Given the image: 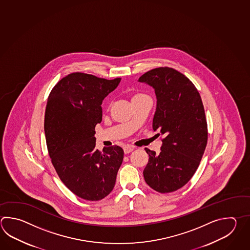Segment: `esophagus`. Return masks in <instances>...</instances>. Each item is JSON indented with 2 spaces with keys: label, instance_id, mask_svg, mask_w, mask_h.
Masks as SVG:
<instances>
[{
  "label": "esophagus",
  "instance_id": "obj_1",
  "mask_svg": "<svg viewBox=\"0 0 250 250\" xmlns=\"http://www.w3.org/2000/svg\"><path fill=\"white\" fill-rule=\"evenodd\" d=\"M133 149H134V147L131 146V145H127V146L124 147V152L128 154V153L132 152Z\"/></svg>",
  "mask_w": 250,
  "mask_h": 250
}]
</instances>
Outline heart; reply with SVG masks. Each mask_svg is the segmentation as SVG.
<instances>
[{
    "label": "heart",
    "instance_id": "heart-1",
    "mask_svg": "<svg viewBox=\"0 0 250 250\" xmlns=\"http://www.w3.org/2000/svg\"><path fill=\"white\" fill-rule=\"evenodd\" d=\"M144 94H141V93H139V94H136V95H134L133 97H138V96H143Z\"/></svg>",
    "mask_w": 250,
    "mask_h": 250
}]
</instances>
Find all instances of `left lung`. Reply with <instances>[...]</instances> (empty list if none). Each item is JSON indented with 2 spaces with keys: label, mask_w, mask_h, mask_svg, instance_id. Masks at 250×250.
Here are the masks:
<instances>
[{
  "label": "left lung",
  "mask_w": 250,
  "mask_h": 250,
  "mask_svg": "<svg viewBox=\"0 0 250 250\" xmlns=\"http://www.w3.org/2000/svg\"><path fill=\"white\" fill-rule=\"evenodd\" d=\"M138 81L155 90L152 127L164 136L159 154L145 148L149 158L143 176L156 191L173 192L191 179L204 154L208 143L204 106L192 82L171 67L154 68Z\"/></svg>",
  "instance_id": "left-lung-1"
}]
</instances>
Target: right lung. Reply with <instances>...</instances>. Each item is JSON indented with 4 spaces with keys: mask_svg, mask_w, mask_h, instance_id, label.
<instances>
[{
    "mask_svg": "<svg viewBox=\"0 0 250 250\" xmlns=\"http://www.w3.org/2000/svg\"><path fill=\"white\" fill-rule=\"evenodd\" d=\"M120 81L76 72L58 82L48 97L44 132L51 163L62 183L85 200H101L112 191L123 162L121 147L100 151L94 137L102 101Z\"/></svg>",
    "mask_w": 250,
    "mask_h": 250,
    "instance_id": "1",
    "label": "right lung"
}]
</instances>
